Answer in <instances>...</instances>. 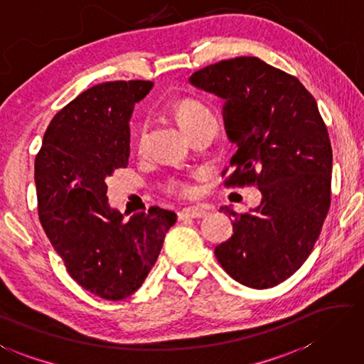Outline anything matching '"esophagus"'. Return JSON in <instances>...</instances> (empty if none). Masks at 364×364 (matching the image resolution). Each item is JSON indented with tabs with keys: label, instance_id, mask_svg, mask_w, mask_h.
<instances>
[{
	"label": "esophagus",
	"instance_id": "esophagus-1",
	"mask_svg": "<svg viewBox=\"0 0 364 364\" xmlns=\"http://www.w3.org/2000/svg\"><path fill=\"white\" fill-rule=\"evenodd\" d=\"M207 213H208L207 208L186 207L178 211V218H180V220H188V218H203Z\"/></svg>",
	"mask_w": 364,
	"mask_h": 364
}]
</instances>
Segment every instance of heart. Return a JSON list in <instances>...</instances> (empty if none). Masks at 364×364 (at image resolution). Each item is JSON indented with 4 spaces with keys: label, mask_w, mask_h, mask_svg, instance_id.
<instances>
[{
    "label": "heart",
    "mask_w": 364,
    "mask_h": 364,
    "mask_svg": "<svg viewBox=\"0 0 364 364\" xmlns=\"http://www.w3.org/2000/svg\"><path fill=\"white\" fill-rule=\"evenodd\" d=\"M175 113H176V117H178V122H180L181 127L186 132L189 129H193L194 125H197L199 122L207 121V119L213 117L211 111L207 107H205L202 102L194 100V98H184V100H181L180 103L176 105ZM143 134H144V130H141L140 143L143 141ZM167 188H168L170 193H176V194H181V196H193L194 194V188L189 186L188 183H183L180 180H171Z\"/></svg>",
    "instance_id": "1"
}]
</instances>
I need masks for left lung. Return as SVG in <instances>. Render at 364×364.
Here are the masks:
<instances>
[{"instance_id": "left-lung-1", "label": "left lung", "mask_w": 364, "mask_h": 364, "mask_svg": "<svg viewBox=\"0 0 364 364\" xmlns=\"http://www.w3.org/2000/svg\"><path fill=\"white\" fill-rule=\"evenodd\" d=\"M189 82L226 100L224 125L237 153L224 184L262 194L250 213L221 207L234 218V234L215 248L216 259L242 285L272 288L306 262L331 205L326 125L299 79L257 57L208 65Z\"/></svg>"}]
</instances>
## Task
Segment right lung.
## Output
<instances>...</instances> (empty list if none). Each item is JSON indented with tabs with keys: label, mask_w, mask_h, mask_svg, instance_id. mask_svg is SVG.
I'll use <instances>...</instances> for the list:
<instances>
[{
	"label": "right lung",
	"mask_w": 364,
	"mask_h": 364,
	"mask_svg": "<svg viewBox=\"0 0 364 364\" xmlns=\"http://www.w3.org/2000/svg\"><path fill=\"white\" fill-rule=\"evenodd\" d=\"M151 81H109L84 90L52 119L35 159L39 221L79 287L121 301L157 261L173 211L151 207L124 221L107 178L127 167L129 121Z\"/></svg>",
	"instance_id": "obj_1"
}]
</instances>
